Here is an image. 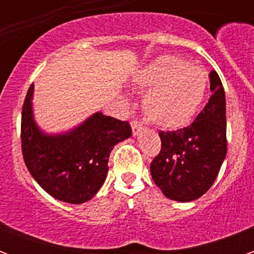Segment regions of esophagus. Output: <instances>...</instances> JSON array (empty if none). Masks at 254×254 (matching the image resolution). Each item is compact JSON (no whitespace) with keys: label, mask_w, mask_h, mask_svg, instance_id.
Segmentation results:
<instances>
[{"label":"esophagus","mask_w":254,"mask_h":254,"mask_svg":"<svg viewBox=\"0 0 254 254\" xmlns=\"http://www.w3.org/2000/svg\"><path fill=\"white\" fill-rule=\"evenodd\" d=\"M130 125H132L133 136H138V133L143 130V127H141V125H140L137 121H132L130 122Z\"/></svg>","instance_id":"esophagus-1"}]
</instances>
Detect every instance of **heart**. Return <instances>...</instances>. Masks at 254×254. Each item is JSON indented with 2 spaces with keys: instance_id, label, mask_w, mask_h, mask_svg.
Returning <instances> with one entry per match:
<instances>
[{
  "instance_id": "1",
  "label": "heart",
  "mask_w": 254,
  "mask_h": 254,
  "mask_svg": "<svg viewBox=\"0 0 254 254\" xmlns=\"http://www.w3.org/2000/svg\"><path fill=\"white\" fill-rule=\"evenodd\" d=\"M132 83L145 92L143 110L149 121L163 129H178L200 110L207 95L208 74L184 58L163 54L138 67Z\"/></svg>"
}]
</instances>
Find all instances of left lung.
<instances>
[{
    "instance_id": "left-lung-1",
    "label": "left lung",
    "mask_w": 254,
    "mask_h": 254,
    "mask_svg": "<svg viewBox=\"0 0 254 254\" xmlns=\"http://www.w3.org/2000/svg\"><path fill=\"white\" fill-rule=\"evenodd\" d=\"M211 98L187 127L160 132L162 149L151 176L167 198L189 202L212 187L226 154V95L218 73H209Z\"/></svg>"
}]
</instances>
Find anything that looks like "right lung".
Masks as SVG:
<instances>
[{
	"label": "right lung",
	"mask_w": 254,
	"mask_h": 254,
	"mask_svg": "<svg viewBox=\"0 0 254 254\" xmlns=\"http://www.w3.org/2000/svg\"><path fill=\"white\" fill-rule=\"evenodd\" d=\"M34 84L21 114V148L27 169L45 190L60 201L81 204L105 184L114 145L132 136L127 121L96 111L66 132L47 133L34 116Z\"/></svg>",
	"instance_id": "obj_1"
}]
</instances>
